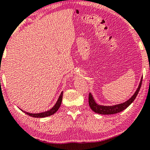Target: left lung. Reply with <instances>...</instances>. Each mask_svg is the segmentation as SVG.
<instances>
[{
    "instance_id": "obj_1",
    "label": "left lung",
    "mask_w": 150,
    "mask_h": 150,
    "mask_svg": "<svg viewBox=\"0 0 150 150\" xmlns=\"http://www.w3.org/2000/svg\"><path fill=\"white\" fill-rule=\"evenodd\" d=\"M142 79L143 77L141 79L139 87L137 90H136L135 93L133 95V96L131 97L130 99L127 100L125 102L123 103L120 104H117L114 105V106H101V105H98L96 104V102H95L94 99L93 98V96H91V93L89 94V105L90 106L91 110L93 112H95L96 113L100 114V115H112V114H116L120 112H122L125 109H126L127 107H128L129 105H130L132 102L135 100V98L137 97V96L139 93L140 90L141 86H142Z\"/></svg>"
}]
</instances>
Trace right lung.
Instances as JSON below:
<instances>
[{"mask_svg": "<svg viewBox=\"0 0 150 150\" xmlns=\"http://www.w3.org/2000/svg\"><path fill=\"white\" fill-rule=\"evenodd\" d=\"M62 94H63V91L61 92V95L58 99L57 103L50 110H49L46 112H41V113H37V114H32V113H29V112H24L27 115L29 116H31L32 117H35V118H43V117H49V116L52 115L54 114L56 112H57L59 108L61 106V102H62Z\"/></svg>", "mask_w": 150, "mask_h": 150, "instance_id": "add662e5", "label": "right lung"}]
</instances>
